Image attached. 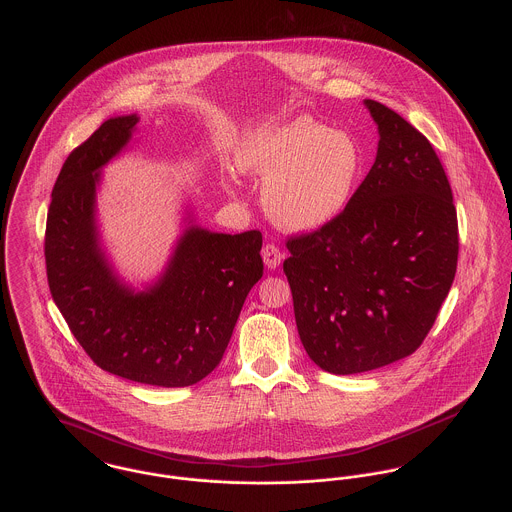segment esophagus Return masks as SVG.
Masks as SVG:
<instances>
[{
  "mask_svg": "<svg viewBox=\"0 0 512 512\" xmlns=\"http://www.w3.org/2000/svg\"><path fill=\"white\" fill-rule=\"evenodd\" d=\"M262 258H264V264H266L270 270H274V268H278L279 264H281L283 252L279 250L278 244L268 242V244L262 248Z\"/></svg>",
  "mask_w": 512,
  "mask_h": 512,
  "instance_id": "esophagus-1",
  "label": "esophagus"
}]
</instances>
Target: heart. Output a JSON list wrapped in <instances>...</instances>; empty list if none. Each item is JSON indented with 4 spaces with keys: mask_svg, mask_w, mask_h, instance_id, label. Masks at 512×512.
<instances>
[{
    "mask_svg": "<svg viewBox=\"0 0 512 512\" xmlns=\"http://www.w3.org/2000/svg\"><path fill=\"white\" fill-rule=\"evenodd\" d=\"M238 168L266 184L264 205L279 227L315 231L348 205L364 156L348 133L295 117L244 140Z\"/></svg>",
    "mask_w": 512,
    "mask_h": 512,
    "instance_id": "heart-1",
    "label": "heart"
}]
</instances>
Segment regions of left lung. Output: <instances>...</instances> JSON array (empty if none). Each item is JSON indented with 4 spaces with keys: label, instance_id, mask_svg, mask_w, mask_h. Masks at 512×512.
Wrapping results in <instances>:
<instances>
[{
    "label": "left lung",
    "instance_id": "8db88e82",
    "mask_svg": "<svg viewBox=\"0 0 512 512\" xmlns=\"http://www.w3.org/2000/svg\"><path fill=\"white\" fill-rule=\"evenodd\" d=\"M366 105L379 129L372 170L336 219L285 242L301 342L336 375L370 372L419 348L460 250L452 187L432 144L383 103Z\"/></svg>",
    "mask_w": 512,
    "mask_h": 512
}]
</instances>
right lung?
Instances as JSON below:
<instances>
[{"label": "right lung", "mask_w": 512, "mask_h": 512, "mask_svg": "<svg viewBox=\"0 0 512 512\" xmlns=\"http://www.w3.org/2000/svg\"><path fill=\"white\" fill-rule=\"evenodd\" d=\"M137 123V115L107 119L66 158L48 207V287L95 366L137 383L187 387L213 372L229 346L244 299L264 274L262 233L189 227L148 291L115 278L97 246L95 184Z\"/></svg>", "instance_id": "1"}]
</instances>
